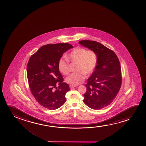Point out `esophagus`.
<instances>
[{
  "label": "esophagus",
  "mask_w": 146,
  "mask_h": 146,
  "mask_svg": "<svg viewBox=\"0 0 146 146\" xmlns=\"http://www.w3.org/2000/svg\"><path fill=\"white\" fill-rule=\"evenodd\" d=\"M76 85H70V88H73V87H76Z\"/></svg>",
  "instance_id": "esophagus-1"
}]
</instances>
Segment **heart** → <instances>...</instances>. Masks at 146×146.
<instances>
[{
	"mask_svg": "<svg viewBox=\"0 0 146 146\" xmlns=\"http://www.w3.org/2000/svg\"><path fill=\"white\" fill-rule=\"evenodd\" d=\"M66 58L68 61L76 63V72L66 78L67 82L73 85L81 83L85 79V74L89 75L91 74L96 68L98 61L97 55L94 51L79 47L72 50L66 56ZM58 68L65 75H67L70 72L69 63L63 59H60L58 62Z\"/></svg>",
	"mask_w": 146,
	"mask_h": 146,
	"instance_id": "b5f03b06",
	"label": "heart"
}]
</instances>
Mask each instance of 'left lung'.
I'll return each instance as SVG.
<instances>
[{"label":"left lung","instance_id":"1","mask_svg":"<svg viewBox=\"0 0 146 146\" xmlns=\"http://www.w3.org/2000/svg\"><path fill=\"white\" fill-rule=\"evenodd\" d=\"M79 43L96 52L97 66L86 85L83 102L99 110L110 105L116 98L122 82L120 61L115 53L99 42L82 40Z\"/></svg>","mask_w":146,"mask_h":146}]
</instances>
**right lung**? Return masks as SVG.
Listing matches in <instances>:
<instances>
[{"label": "right lung", "instance_id": "add662e5", "mask_svg": "<svg viewBox=\"0 0 146 146\" xmlns=\"http://www.w3.org/2000/svg\"><path fill=\"white\" fill-rule=\"evenodd\" d=\"M72 48L67 43L45 45L28 61L27 75L31 93L39 104L49 110L58 109L66 102L65 94L70 88L64 82L58 62L64 52Z\"/></svg>", "mask_w": 146, "mask_h": 146}]
</instances>
